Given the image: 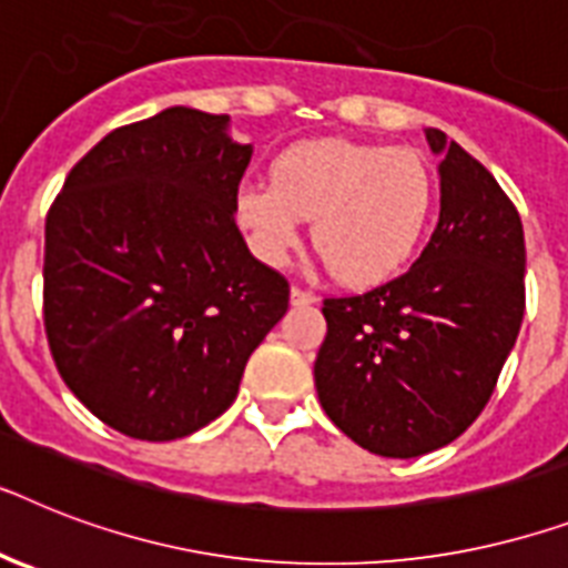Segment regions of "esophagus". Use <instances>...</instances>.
<instances>
[{
    "mask_svg": "<svg viewBox=\"0 0 568 568\" xmlns=\"http://www.w3.org/2000/svg\"><path fill=\"white\" fill-rule=\"evenodd\" d=\"M315 292H308V288H300V285H294L292 288V303L294 306H312L315 303Z\"/></svg>",
    "mask_w": 568,
    "mask_h": 568,
    "instance_id": "obj_1",
    "label": "esophagus"
}]
</instances>
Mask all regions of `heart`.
Returning <instances> with one entry per match:
<instances>
[{"label": "heart", "mask_w": 568, "mask_h": 568, "mask_svg": "<svg viewBox=\"0 0 568 568\" xmlns=\"http://www.w3.org/2000/svg\"><path fill=\"white\" fill-rule=\"evenodd\" d=\"M437 204L419 151L353 140H308L271 163V186L239 189L236 212L262 260L283 262L312 219V244L335 280L379 285L408 265Z\"/></svg>", "instance_id": "obj_1"}]
</instances>
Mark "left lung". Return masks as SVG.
Listing matches in <instances>:
<instances>
[{
  "label": "left lung",
  "mask_w": 568,
  "mask_h": 568,
  "mask_svg": "<svg viewBox=\"0 0 568 568\" xmlns=\"http://www.w3.org/2000/svg\"><path fill=\"white\" fill-rule=\"evenodd\" d=\"M440 221L405 274L324 297L315 388L326 417L364 449L417 458L464 435L499 382L525 315V236L514 201L446 133Z\"/></svg>",
  "instance_id": "obj_1"
}]
</instances>
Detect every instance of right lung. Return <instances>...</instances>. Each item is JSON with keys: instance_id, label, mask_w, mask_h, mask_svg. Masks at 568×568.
I'll return each mask as SVG.
<instances>
[{"instance_id": "right-lung-1", "label": "right lung", "mask_w": 568, "mask_h": 568, "mask_svg": "<svg viewBox=\"0 0 568 568\" xmlns=\"http://www.w3.org/2000/svg\"><path fill=\"white\" fill-rule=\"evenodd\" d=\"M227 122L169 108L122 124L72 165L45 215L58 373L136 440H178L227 412L288 308V280L236 227L253 149L230 140Z\"/></svg>"}]
</instances>
